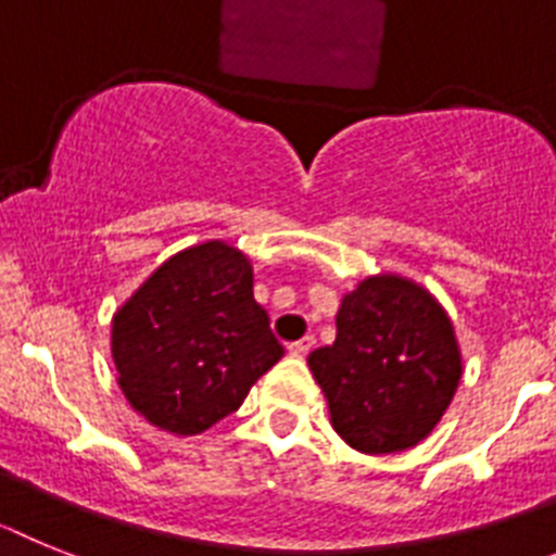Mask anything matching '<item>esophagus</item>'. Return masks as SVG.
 <instances>
[{"mask_svg": "<svg viewBox=\"0 0 556 556\" xmlns=\"http://www.w3.org/2000/svg\"><path fill=\"white\" fill-rule=\"evenodd\" d=\"M313 344H316V338L305 336V338H299V341H293V344H288V352H291L293 358H305L307 352L313 350Z\"/></svg>", "mask_w": 556, "mask_h": 556, "instance_id": "esophagus-1", "label": "esophagus"}]
</instances>
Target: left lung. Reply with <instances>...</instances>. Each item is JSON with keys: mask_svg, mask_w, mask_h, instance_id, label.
<instances>
[{"mask_svg": "<svg viewBox=\"0 0 556 556\" xmlns=\"http://www.w3.org/2000/svg\"><path fill=\"white\" fill-rule=\"evenodd\" d=\"M330 422L369 456L419 445L462 380V350L447 311L400 274H371L344 293L336 341L307 355Z\"/></svg>", "mask_w": 556, "mask_h": 556, "instance_id": "1", "label": "left lung"}]
</instances>
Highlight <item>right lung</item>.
<instances>
[{
	"instance_id": "obj_1",
	"label": "right lung",
	"mask_w": 556,
	"mask_h": 556,
	"mask_svg": "<svg viewBox=\"0 0 556 556\" xmlns=\"http://www.w3.org/2000/svg\"><path fill=\"white\" fill-rule=\"evenodd\" d=\"M282 355L254 299L251 260L226 240L164 260L111 318L119 392L173 437H198L238 412Z\"/></svg>"
}]
</instances>
